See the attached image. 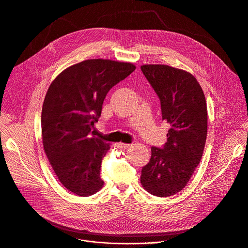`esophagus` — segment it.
I'll use <instances>...</instances> for the list:
<instances>
[{
    "instance_id": "esophagus-1",
    "label": "esophagus",
    "mask_w": 248,
    "mask_h": 248,
    "mask_svg": "<svg viewBox=\"0 0 248 248\" xmlns=\"http://www.w3.org/2000/svg\"><path fill=\"white\" fill-rule=\"evenodd\" d=\"M129 146H130L129 144H124V143H122V142L117 143V147L120 148V149H126V148H128Z\"/></svg>"
}]
</instances>
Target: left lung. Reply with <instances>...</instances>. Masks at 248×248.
<instances>
[{"mask_svg":"<svg viewBox=\"0 0 248 248\" xmlns=\"http://www.w3.org/2000/svg\"><path fill=\"white\" fill-rule=\"evenodd\" d=\"M141 71L159 98L161 118L170 124L162 148L152 147L140 181L156 197H170L187 185L202 159L207 135V107L196 78L181 69L150 64Z\"/></svg>","mask_w":248,"mask_h":248,"instance_id":"obj_1","label":"left lung"}]
</instances>
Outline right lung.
<instances>
[{"label": "right lung", "mask_w": 248, "mask_h": 248, "mask_svg": "<svg viewBox=\"0 0 248 248\" xmlns=\"http://www.w3.org/2000/svg\"><path fill=\"white\" fill-rule=\"evenodd\" d=\"M135 70L127 62L90 59L68 67L51 82L42 110L46 155L61 184L89 197L98 192L102 158L110 149L91 137L109 91Z\"/></svg>", "instance_id": "1"}]
</instances>
